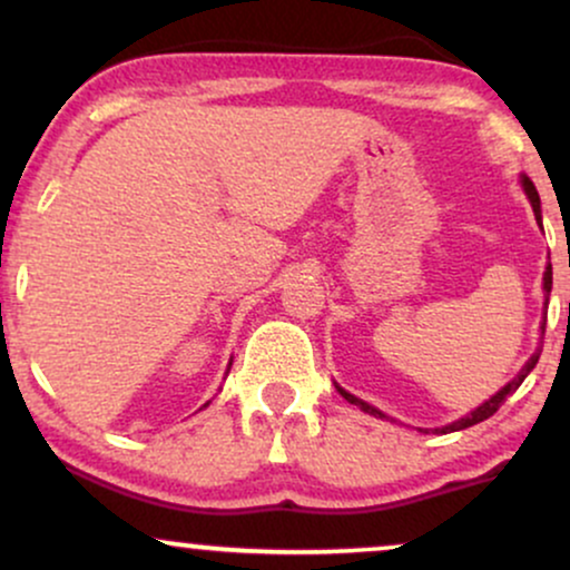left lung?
<instances>
[{
	"mask_svg": "<svg viewBox=\"0 0 570 570\" xmlns=\"http://www.w3.org/2000/svg\"><path fill=\"white\" fill-rule=\"evenodd\" d=\"M522 187H525L528 198H531V203H533V212H535V219H539V225H541V203H539V193H535L533 181H531V179H528V176H522ZM544 292H547V294H549V292H552V265H547V273H544ZM544 326H547V318H544V324H541V332H544ZM539 356H541V348H539V351H535L531 358H528V364H525V367H522V370H520V375H517L512 383H507V385H503V389L499 391V394H495V396H490V399H488V402H485V404H482V407H476L474 412H469V415H466V417H461V421L450 423V426H444V429H436V431H440V434H450V431H461V429H469V426H474V423H480V421H488V417H490V415H493V412H495V410H499L503 402H507V396H509V394H514V391H517V389H520V383H522V381H525V377H528V372H531V370L535 367V362H539ZM337 391H340V396H343V399H348V402H351V404H356V407H362L364 412H370V415L385 417L381 410L370 407V404H367V402H362V399H356V396H353V394H348V391H343V389H340V385H337Z\"/></svg>",
	"mask_w": 570,
	"mask_h": 570,
	"instance_id": "8db88e82",
	"label": "left lung"
}]
</instances>
